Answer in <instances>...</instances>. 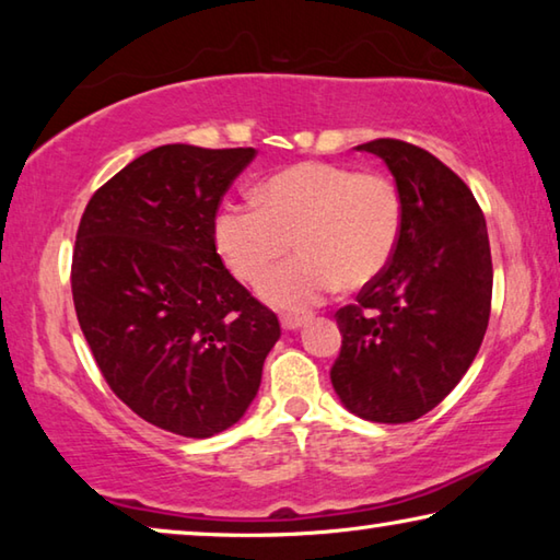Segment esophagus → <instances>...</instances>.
<instances>
[{"instance_id": "obj_1", "label": "esophagus", "mask_w": 560, "mask_h": 560, "mask_svg": "<svg viewBox=\"0 0 560 560\" xmlns=\"http://www.w3.org/2000/svg\"><path fill=\"white\" fill-rule=\"evenodd\" d=\"M303 324H306V318H303V316H291V314L281 316V326L287 328V330H296V328H301Z\"/></svg>"}]
</instances>
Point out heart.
Returning <instances> with one entry per match:
<instances>
[{"label":"heart","instance_id":"heart-1","mask_svg":"<svg viewBox=\"0 0 560 560\" xmlns=\"http://www.w3.org/2000/svg\"><path fill=\"white\" fill-rule=\"evenodd\" d=\"M400 187L381 170L296 163L261 185L259 200L220 207L214 244L236 279L257 287L293 249L301 257L264 283V299L287 311L318 306L343 283L360 289L381 277L402 236Z\"/></svg>","mask_w":560,"mask_h":560}]
</instances>
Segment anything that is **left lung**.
I'll list each match as a JSON object with an SVG mask.
<instances>
[{"instance_id":"1","label":"left lung","mask_w":560,"mask_h":560,"mask_svg":"<svg viewBox=\"0 0 560 560\" xmlns=\"http://www.w3.org/2000/svg\"><path fill=\"white\" fill-rule=\"evenodd\" d=\"M358 150L390 167L405 224L387 269L336 311L343 346L330 383L363 420L402 424L438 407L479 353L494 283L489 234L471 189L428 150L395 138Z\"/></svg>"}]
</instances>
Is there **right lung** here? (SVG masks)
<instances>
[{
    "instance_id": "right-lung-1",
    "label": "right lung",
    "mask_w": 560,
    "mask_h": 560,
    "mask_svg": "<svg viewBox=\"0 0 560 560\" xmlns=\"http://www.w3.org/2000/svg\"><path fill=\"white\" fill-rule=\"evenodd\" d=\"M254 155L160 145L93 192L75 232L73 306L103 377L138 417L183 438L240 422L281 336L214 244L222 197Z\"/></svg>"
}]
</instances>
